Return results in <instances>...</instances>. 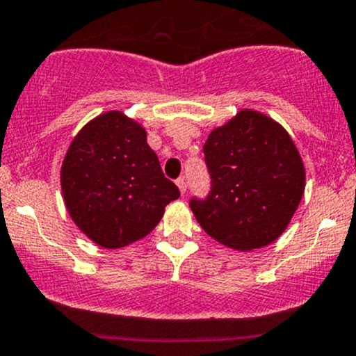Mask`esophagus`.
<instances>
[{
    "label": "esophagus",
    "mask_w": 356,
    "mask_h": 356,
    "mask_svg": "<svg viewBox=\"0 0 356 356\" xmlns=\"http://www.w3.org/2000/svg\"><path fill=\"white\" fill-rule=\"evenodd\" d=\"M175 184H177L179 191H181V194H186V189H188V186H186V179L184 177H179L177 181H175Z\"/></svg>",
    "instance_id": "1"
}]
</instances>
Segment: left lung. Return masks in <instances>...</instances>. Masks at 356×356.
Returning <instances> with one entry per match:
<instances>
[{
	"label": "left lung",
	"mask_w": 356,
	"mask_h": 356,
	"mask_svg": "<svg viewBox=\"0 0 356 356\" xmlns=\"http://www.w3.org/2000/svg\"><path fill=\"white\" fill-rule=\"evenodd\" d=\"M203 152L211 191L191 200L197 223L242 252L275 242L305 189L304 162L290 134L268 115L244 109L209 133Z\"/></svg>",
	"instance_id": "8db88e82"
}]
</instances>
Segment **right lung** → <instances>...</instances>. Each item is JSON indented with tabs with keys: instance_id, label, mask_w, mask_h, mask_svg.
<instances>
[{
	"instance_id": "obj_1",
	"label": "right lung",
	"mask_w": 356,
	"mask_h": 356,
	"mask_svg": "<svg viewBox=\"0 0 356 356\" xmlns=\"http://www.w3.org/2000/svg\"><path fill=\"white\" fill-rule=\"evenodd\" d=\"M61 189L71 220L106 249L148 235L181 194L163 175L143 126L119 111L97 115L73 138Z\"/></svg>"
}]
</instances>
